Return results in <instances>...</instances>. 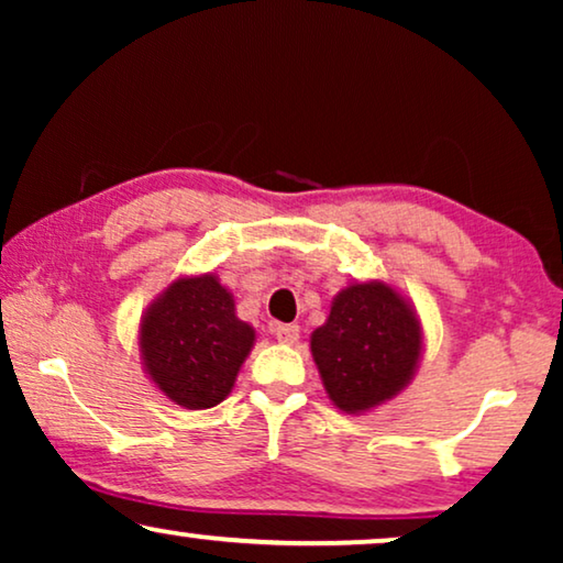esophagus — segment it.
Segmentation results:
<instances>
[{"mask_svg": "<svg viewBox=\"0 0 563 563\" xmlns=\"http://www.w3.org/2000/svg\"><path fill=\"white\" fill-rule=\"evenodd\" d=\"M272 333L279 338L282 343H295L299 338V325H295V322H276Z\"/></svg>", "mask_w": 563, "mask_h": 563, "instance_id": "1", "label": "esophagus"}]
</instances>
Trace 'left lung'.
Listing matches in <instances>:
<instances>
[{
	"label": "left lung",
	"mask_w": 563,
	"mask_h": 563,
	"mask_svg": "<svg viewBox=\"0 0 563 563\" xmlns=\"http://www.w3.org/2000/svg\"><path fill=\"white\" fill-rule=\"evenodd\" d=\"M310 345L330 399L345 412H361L410 382L420 358V325L387 284H353L335 297Z\"/></svg>",
	"instance_id": "8db88e82"
}]
</instances>
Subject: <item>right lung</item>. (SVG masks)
<instances>
[{
    "instance_id": "add662e5",
    "label": "right lung",
    "mask_w": 563,
    "mask_h": 563,
    "mask_svg": "<svg viewBox=\"0 0 563 563\" xmlns=\"http://www.w3.org/2000/svg\"><path fill=\"white\" fill-rule=\"evenodd\" d=\"M253 338V328L235 318L233 297L212 274L174 282L141 325L151 379L189 410L214 407L228 397Z\"/></svg>"
}]
</instances>
